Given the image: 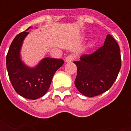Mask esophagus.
Masks as SVG:
<instances>
[{
  "mask_svg": "<svg viewBox=\"0 0 131 131\" xmlns=\"http://www.w3.org/2000/svg\"><path fill=\"white\" fill-rule=\"evenodd\" d=\"M75 59V56L74 54H69L67 57H66L65 62H71Z\"/></svg>",
  "mask_w": 131,
  "mask_h": 131,
  "instance_id": "obj_1",
  "label": "esophagus"
}]
</instances>
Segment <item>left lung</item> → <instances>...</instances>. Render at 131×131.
I'll use <instances>...</instances> for the list:
<instances>
[{"label":"left lung","mask_w":131,"mask_h":131,"mask_svg":"<svg viewBox=\"0 0 131 131\" xmlns=\"http://www.w3.org/2000/svg\"><path fill=\"white\" fill-rule=\"evenodd\" d=\"M74 63L77 67L74 83L78 91L85 96H97L108 91L118 77L121 66L119 46L108 34L104 46Z\"/></svg>","instance_id":"left-lung-1"}]
</instances>
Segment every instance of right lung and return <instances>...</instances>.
Masks as SVG:
<instances>
[{
    "instance_id": "1",
    "label": "right lung",
    "mask_w": 131,
    "mask_h": 131,
    "mask_svg": "<svg viewBox=\"0 0 131 131\" xmlns=\"http://www.w3.org/2000/svg\"><path fill=\"white\" fill-rule=\"evenodd\" d=\"M30 28L19 34L13 40L6 56V67L16 92L25 98L36 100L48 91L54 73L63 65L64 60L46 57L34 68L24 64L20 58V50Z\"/></svg>"
}]
</instances>
